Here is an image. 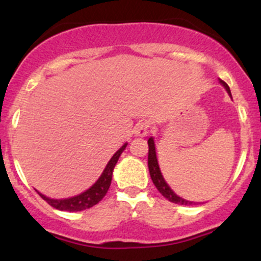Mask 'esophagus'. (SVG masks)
I'll use <instances>...</instances> for the list:
<instances>
[{
    "mask_svg": "<svg viewBox=\"0 0 261 261\" xmlns=\"http://www.w3.org/2000/svg\"><path fill=\"white\" fill-rule=\"evenodd\" d=\"M149 128H150V125L147 121H140V122L136 123L135 128H134V134H135V136H145L147 133H149Z\"/></svg>",
    "mask_w": 261,
    "mask_h": 261,
    "instance_id": "34e87169",
    "label": "esophagus"
}]
</instances>
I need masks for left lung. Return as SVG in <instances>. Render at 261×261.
Returning a JSON list of instances; mask_svg holds the SVG:
<instances>
[{
	"label": "left lung",
	"mask_w": 261,
	"mask_h": 261,
	"mask_svg": "<svg viewBox=\"0 0 261 261\" xmlns=\"http://www.w3.org/2000/svg\"><path fill=\"white\" fill-rule=\"evenodd\" d=\"M220 83L225 87V89L227 91V93L231 96V91L230 87L227 86V83L223 81L220 80ZM147 145H149V155H147V167H149V172H150V177H151L152 183L154 186L156 187L158 191L168 199V201L173 202V203L177 204H184V206H189V204H196V202H191L187 201V199H183L181 197L177 196L174 192L172 191L169 186H168L167 181L164 180L163 178L162 172H160L159 164H158V159H156V152H155V144H154V139L150 138L147 140Z\"/></svg>",
	"instance_id": "left-lung-1"
}]
</instances>
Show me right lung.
Returning a JSON list of instances; mask_svg holds the SVG:
<instances>
[{
  "instance_id": "obj_1",
  "label": "right lung",
  "mask_w": 261,
  "mask_h": 261,
  "mask_svg": "<svg viewBox=\"0 0 261 261\" xmlns=\"http://www.w3.org/2000/svg\"><path fill=\"white\" fill-rule=\"evenodd\" d=\"M127 146V144H123L117 151L115 152L114 156L110 159L109 164L105 168L103 173L101 174V177L97 179L96 183L91 187L89 189H87L83 193L78 194V196L70 197V198L65 199H51L49 197L44 196L40 192H38L39 196L46 201L51 207L60 210V211H68V212H78L83 211V210L91 208L94 204L98 203L105 196H106L107 191H109L110 186H111L112 180V172H114V168L117 163L118 158L122 154V151L125 150V147Z\"/></svg>"
}]
</instances>
